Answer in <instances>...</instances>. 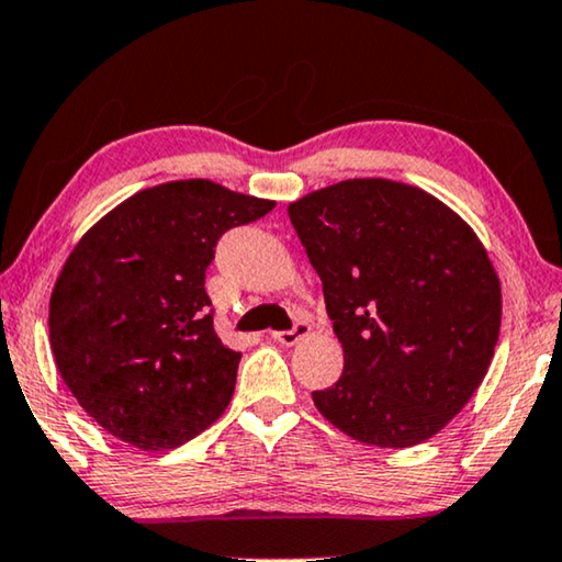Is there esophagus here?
I'll use <instances>...</instances> for the list:
<instances>
[{
    "mask_svg": "<svg viewBox=\"0 0 562 562\" xmlns=\"http://www.w3.org/2000/svg\"><path fill=\"white\" fill-rule=\"evenodd\" d=\"M308 331H311L308 324H296V326H293V329H289V331H273L271 339L283 344V347H296V344H299L301 339H306Z\"/></svg>",
    "mask_w": 562,
    "mask_h": 562,
    "instance_id": "esophagus-1",
    "label": "esophagus"
}]
</instances>
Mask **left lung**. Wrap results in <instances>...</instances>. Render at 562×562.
Listing matches in <instances>:
<instances>
[{"label": "left lung", "mask_w": 562, "mask_h": 562, "mask_svg": "<svg viewBox=\"0 0 562 562\" xmlns=\"http://www.w3.org/2000/svg\"><path fill=\"white\" fill-rule=\"evenodd\" d=\"M344 351L322 417L361 445L427 442L485 379L503 322L495 266L462 215L417 186L349 178L289 203Z\"/></svg>", "instance_id": "obj_1"}]
</instances>
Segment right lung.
<instances>
[{
	"mask_svg": "<svg viewBox=\"0 0 562 562\" xmlns=\"http://www.w3.org/2000/svg\"><path fill=\"white\" fill-rule=\"evenodd\" d=\"M276 201L205 178L125 198L77 240L49 296V347L77 404L143 452L226 412L240 353L213 329L205 269L218 238Z\"/></svg>",
	"mask_w": 562,
	"mask_h": 562,
	"instance_id": "1",
	"label": "right lung"
}]
</instances>
